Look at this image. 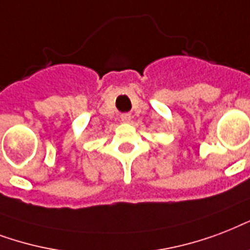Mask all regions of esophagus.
<instances>
[{
    "mask_svg": "<svg viewBox=\"0 0 250 250\" xmlns=\"http://www.w3.org/2000/svg\"><path fill=\"white\" fill-rule=\"evenodd\" d=\"M120 119H121V121H123V123H129V121L131 120V116H130V113H124V115H121V117H120Z\"/></svg>",
    "mask_w": 250,
    "mask_h": 250,
    "instance_id": "1",
    "label": "esophagus"
}]
</instances>
